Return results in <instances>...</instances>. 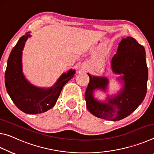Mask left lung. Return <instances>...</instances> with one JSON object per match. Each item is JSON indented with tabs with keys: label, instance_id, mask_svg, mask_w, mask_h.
<instances>
[{
	"label": "left lung",
	"instance_id": "8db88e82",
	"mask_svg": "<svg viewBox=\"0 0 154 154\" xmlns=\"http://www.w3.org/2000/svg\"><path fill=\"white\" fill-rule=\"evenodd\" d=\"M144 47L132 37L123 38L117 52L112 59V71L123 74L121 77L124 87L115 97L108 98V102H100L94 99L93 92L95 89L105 91L108 79L95 77L88 74V84L85 98L87 108L93 115L101 119L118 121L129 116L137 109L147 93L148 68Z\"/></svg>",
	"mask_w": 154,
	"mask_h": 154
}]
</instances>
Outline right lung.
<instances>
[{"mask_svg":"<svg viewBox=\"0 0 154 154\" xmlns=\"http://www.w3.org/2000/svg\"><path fill=\"white\" fill-rule=\"evenodd\" d=\"M29 32L20 38L7 60L5 81L7 93L22 112L38 114L52 108L56 104L64 85L72 79L74 70H69L59 78L54 87L44 89L34 87L24 79L22 72V53Z\"/></svg>","mask_w":154,"mask_h":154,"instance_id":"obj_1","label":"right lung"}]
</instances>
